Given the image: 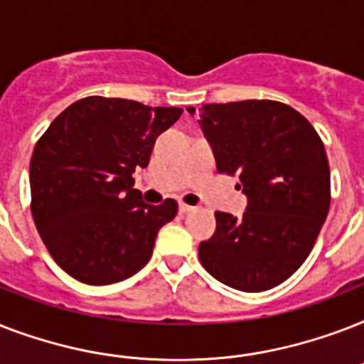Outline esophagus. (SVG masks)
Here are the masks:
<instances>
[{
    "label": "esophagus",
    "instance_id": "esophagus-1",
    "mask_svg": "<svg viewBox=\"0 0 364 364\" xmlns=\"http://www.w3.org/2000/svg\"><path fill=\"white\" fill-rule=\"evenodd\" d=\"M194 210H196V208H194V205L179 204V211H181V213H191V211H194Z\"/></svg>",
    "mask_w": 364,
    "mask_h": 364
}]
</instances>
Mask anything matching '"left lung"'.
Returning <instances> with one entry per match:
<instances>
[{
  "instance_id": "8db88e82",
  "label": "left lung",
  "mask_w": 364,
  "mask_h": 364,
  "mask_svg": "<svg viewBox=\"0 0 364 364\" xmlns=\"http://www.w3.org/2000/svg\"><path fill=\"white\" fill-rule=\"evenodd\" d=\"M198 113L219 173H238L243 215L217 211L200 262L228 287L259 293L299 270L327 219L331 171L321 137L299 111L272 100L208 104Z\"/></svg>"
}]
</instances>
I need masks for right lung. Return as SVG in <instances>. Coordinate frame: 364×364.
<instances>
[{"label":"right lung","mask_w":364,"mask_h":364,"mask_svg":"<svg viewBox=\"0 0 364 364\" xmlns=\"http://www.w3.org/2000/svg\"><path fill=\"white\" fill-rule=\"evenodd\" d=\"M181 113L90 96L62 111L37 141L31 215L50 257L77 282L109 285L149 262L177 202L145 204L132 173L147 168L156 137Z\"/></svg>","instance_id":"right-lung-1"}]
</instances>
